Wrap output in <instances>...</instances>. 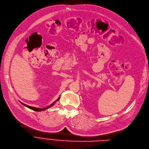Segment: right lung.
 <instances>
[{"label":"right lung","mask_w":149,"mask_h":149,"mask_svg":"<svg viewBox=\"0 0 149 149\" xmlns=\"http://www.w3.org/2000/svg\"><path fill=\"white\" fill-rule=\"evenodd\" d=\"M59 97H59L58 98V99L56 100V101H55L53 103H52L50 105H49V106H47V107H45V108H38V107H33V106H28V105H26V104H24V103H22V102H19L22 105H24V106H25V107H28V108H29V109H31V110H33V111H37V112H39V111H45V110H46V109H48V108H50V107H51L52 106H53L54 104H55V103H56V102H58V100H59Z\"/></svg>","instance_id":"right-lung-1"}]
</instances>
